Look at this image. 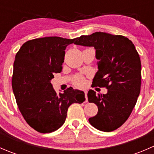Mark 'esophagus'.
I'll list each match as a JSON object with an SVG mask.
<instances>
[{
    "mask_svg": "<svg viewBox=\"0 0 154 154\" xmlns=\"http://www.w3.org/2000/svg\"><path fill=\"white\" fill-rule=\"evenodd\" d=\"M84 93H85V96H86V101H87V100H88V97H87V92H88V91H87V90H84Z\"/></svg>",
    "mask_w": 154,
    "mask_h": 154,
    "instance_id": "34e87169",
    "label": "esophagus"
}]
</instances>
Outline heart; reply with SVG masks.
Instances as JSON below:
<instances>
[{
    "instance_id": "1",
    "label": "heart",
    "mask_w": 154,
    "mask_h": 154,
    "mask_svg": "<svg viewBox=\"0 0 154 154\" xmlns=\"http://www.w3.org/2000/svg\"><path fill=\"white\" fill-rule=\"evenodd\" d=\"M74 84L77 86H83L86 84V80L83 78L82 76H77L75 79H74Z\"/></svg>"
}]
</instances>
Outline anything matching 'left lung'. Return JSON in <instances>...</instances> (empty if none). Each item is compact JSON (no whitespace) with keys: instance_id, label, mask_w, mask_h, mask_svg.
Returning a JSON list of instances; mask_svg holds the SVG:
<instances>
[{"instance_id":"1","label":"left lung","mask_w":154,"mask_h":154,"mask_svg":"<svg viewBox=\"0 0 154 154\" xmlns=\"http://www.w3.org/2000/svg\"><path fill=\"white\" fill-rule=\"evenodd\" d=\"M74 44L94 48L98 71L92 85L108 89L105 94L88 91V102L95 103L98 108L97 114L88 122L99 130L113 131L127 120L140 93L139 54L127 37L102 32L81 35Z\"/></svg>"}]
</instances>
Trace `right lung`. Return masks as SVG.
<instances>
[{"label": "right lung", "instance_id": "1", "mask_svg": "<svg viewBox=\"0 0 154 154\" xmlns=\"http://www.w3.org/2000/svg\"><path fill=\"white\" fill-rule=\"evenodd\" d=\"M76 38L50 36L26 42L15 55L12 86L21 115L32 128L42 133L58 130L74 103L85 101L83 91L70 87L57 94L51 81L60 73L65 50Z\"/></svg>", "mask_w": 154, "mask_h": 154}]
</instances>
